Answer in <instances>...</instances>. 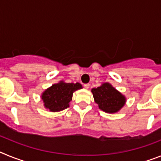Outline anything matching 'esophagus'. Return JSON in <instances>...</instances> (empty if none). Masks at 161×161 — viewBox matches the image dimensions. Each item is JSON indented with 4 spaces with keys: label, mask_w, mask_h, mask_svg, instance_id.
I'll return each mask as SVG.
<instances>
[{
    "label": "esophagus",
    "mask_w": 161,
    "mask_h": 161,
    "mask_svg": "<svg viewBox=\"0 0 161 161\" xmlns=\"http://www.w3.org/2000/svg\"><path fill=\"white\" fill-rule=\"evenodd\" d=\"M89 86H90V85H89V84H85V85H84V87H85V89H89Z\"/></svg>",
    "instance_id": "34e87169"
}]
</instances>
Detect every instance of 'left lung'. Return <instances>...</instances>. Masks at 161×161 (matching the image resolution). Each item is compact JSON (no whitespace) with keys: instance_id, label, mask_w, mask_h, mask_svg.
<instances>
[{"instance_id":"1","label":"left lung","mask_w":161,"mask_h":161,"mask_svg":"<svg viewBox=\"0 0 161 161\" xmlns=\"http://www.w3.org/2000/svg\"><path fill=\"white\" fill-rule=\"evenodd\" d=\"M92 93L99 108L107 113L119 111L126 102L124 96L109 83H105L100 87L93 89Z\"/></svg>"}]
</instances>
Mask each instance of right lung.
I'll use <instances>...</instances> for the list:
<instances>
[{
	"label": "right lung",
	"mask_w": 161,
	"mask_h": 161,
	"mask_svg": "<svg viewBox=\"0 0 161 161\" xmlns=\"http://www.w3.org/2000/svg\"><path fill=\"white\" fill-rule=\"evenodd\" d=\"M81 88L79 83H64L60 81L55 84L46 89L42 95L44 106L51 111H60L69 106V102L72 101V94L77 89Z\"/></svg>",
	"instance_id": "right-lung-1"
}]
</instances>
